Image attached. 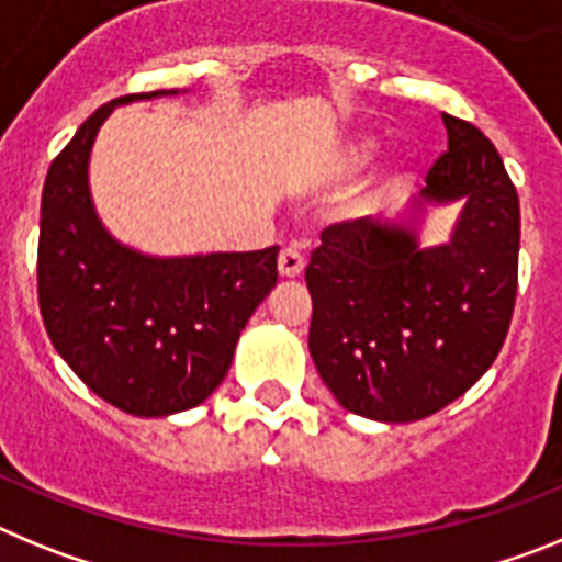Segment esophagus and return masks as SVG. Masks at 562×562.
Listing matches in <instances>:
<instances>
[{"label": "esophagus", "mask_w": 562, "mask_h": 562, "mask_svg": "<svg viewBox=\"0 0 562 562\" xmlns=\"http://www.w3.org/2000/svg\"><path fill=\"white\" fill-rule=\"evenodd\" d=\"M304 256L295 250V247H284L281 250V256H278V272L284 278H297L301 272H304Z\"/></svg>", "instance_id": "esophagus-1"}]
</instances>
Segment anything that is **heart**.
<instances>
[{"instance_id": "heart-1", "label": "heart", "mask_w": 562, "mask_h": 562, "mask_svg": "<svg viewBox=\"0 0 562 562\" xmlns=\"http://www.w3.org/2000/svg\"><path fill=\"white\" fill-rule=\"evenodd\" d=\"M360 160H362V146L342 148L340 157L335 160V171H349V168H355Z\"/></svg>"}]
</instances>
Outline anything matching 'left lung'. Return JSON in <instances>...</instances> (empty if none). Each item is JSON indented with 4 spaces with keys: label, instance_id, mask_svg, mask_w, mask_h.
Returning <instances> with one entry per match:
<instances>
[{
    "label": "left lung",
    "instance_id": "1",
    "mask_svg": "<svg viewBox=\"0 0 562 562\" xmlns=\"http://www.w3.org/2000/svg\"><path fill=\"white\" fill-rule=\"evenodd\" d=\"M448 151L422 202H464L448 245L411 227L349 220L321 233L306 265L310 355L342 408L416 422L473 389L498 357L518 292L520 205L481 128L441 114Z\"/></svg>",
    "mask_w": 562,
    "mask_h": 562
}]
</instances>
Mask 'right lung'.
Returning <instances> with one entry per match:
<instances>
[{"instance_id":"1","label":"right lung","mask_w":562,"mask_h":562,"mask_svg":"<svg viewBox=\"0 0 562 562\" xmlns=\"http://www.w3.org/2000/svg\"><path fill=\"white\" fill-rule=\"evenodd\" d=\"M157 95L168 92L114 98L89 114L49 166L38 227L44 329L89 389L132 416L205 402L278 281V247L154 258L103 231L87 180L95 134L117 103Z\"/></svg>"}]
</instances>
